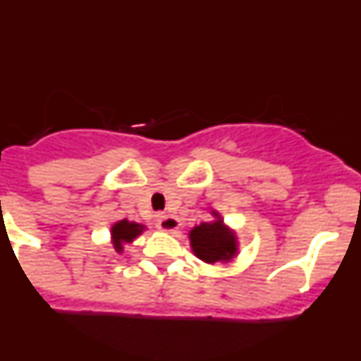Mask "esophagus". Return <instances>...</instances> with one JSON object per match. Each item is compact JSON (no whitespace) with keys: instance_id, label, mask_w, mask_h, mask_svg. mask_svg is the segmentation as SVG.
<instances>
[{"instance_id":"1","label":"esophagus","mask_w":361,"mask_h":361,"mask_svg":"<svg viewBox=\"0 0 361 361\" xmlns=\"http://www.w3.org/2000/svg\"><path fill=\"white\" fill-rule=\"evenodd\" d=\"M180 228V222H178L177 216L173 215H161L157 219V229L166 233H177Z\"/></svg>"}]
</instances>
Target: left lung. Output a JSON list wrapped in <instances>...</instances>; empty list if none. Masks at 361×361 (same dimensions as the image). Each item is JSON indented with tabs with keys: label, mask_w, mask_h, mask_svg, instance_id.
<instances>
[{
	"label": "left lung",
	"mask_w": 361,
	"mask_h": 361,
	"mask_svg": "<svg viewBox=\"0 0 361 361\" xmlns=\"http://www.w3.org/2000/svg\"><path fill=\"white\" fill-rule=\"evenodd\" d=\"M213 220L193 226L188 233L191 251L206 264H229L240 251L235 229L229 228L219 212H212Z\"/></svg>",
	"instance_id": "1"
}]
</instances>
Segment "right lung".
Segmentation results:
<instances>
[{
	"label": "right lung",
	"instance_id": "add662e5",
	"mask_svg": "<svg viewBox=\"0 0 361 361\" xmlns=\"http://www.w3.org/2000/svg\"><path fill=\"white\" fill-rule=\"evenodd\" d=\"M146 231L145 224H139V222H132L128 219H123L116 224H111L110 228V238H111V245H114V250L117 251L119 255H123L124 245L132 244L139 235Z\"/></svg>",
	"mask_w": 361,
	"mask_h": 361
}]
</instances>
